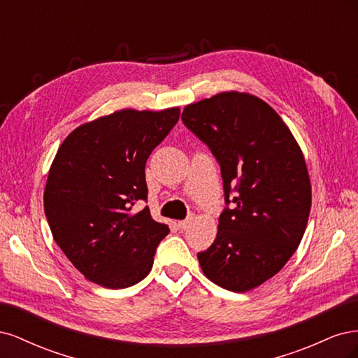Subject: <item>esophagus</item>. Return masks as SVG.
Masks as SVG:
<instances>
[{
  "mask_svg": "<svg viewBox=\"0 0 358 358\" xmlns=\"http://www.w3.org/2000/svg\"><path fill=\"white\" fill-rule=\"evenodd\" d=\"M194 218H196V216H194V213H189L188 216H187V220H183V221H179L178 222V227L180 230H187L188 227H189V224L194 221Z\"/></svg>",
  "mask_w": 358,
  "mask_h": 358,
  "instance_id": "34e87169",
  "label": "esophagus"
}]
</instances>
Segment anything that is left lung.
Instances as JSON below:
<instances>
[{
    "label": "left lung",
    "mask_w": 358,
    "mask_h": 358,
    "mask_svg": "<svg viewBox=\"0 0 358 358\" xmlns=\"http://www.w3.org/2000/svg\"><path fill=\"white\" fill-rule=\"evenodd\" d=\"M182 121L220 162L225 208L210 248L199 252L206 278L234 292L273 278L305 234L312 189L305 157L266 101L221 92L185 106Z\"/></svg>",
    "instance_id": "1"
}]
</instances>
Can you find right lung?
Returning <instances> with one entry per match:
<instances>
[{"label":"right lung","mask_w":358,"mask_h":358,"mask_svg":"<svg viewBox=\"0 0 358 358\" xmlns=\"http://www.w3.org/2000/svg\"><path fill=\"white\" fill-rule=\"evenodd\" d=\"M179 107L122 109L86 122L66 137L45 188L53 239L94 284L121 289L140 282L154 264L169 225L152 220L145 166L179 121Z\"/></svg>","instance_id":"add662e5"}]
</instances>
